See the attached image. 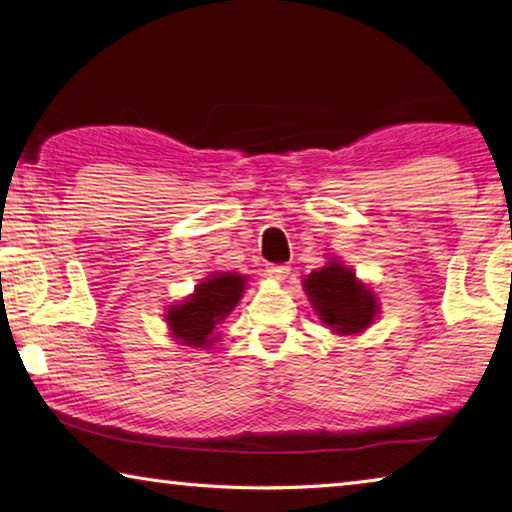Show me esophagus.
<instances>
[{
	"label": "esophagus",
	"mask_w": 512,
	"mask_h": 512,
	"mask_svg": "<svg viewBox=\"0 0 512 512\" xmlns=\"http://www.w3.org/2000/svg\"><path fill=\"white\" fill-rule=\"evenodd\" d=\"M288 274H290L288 265H270V267H267V276H270V279L276 281V283H283L285 279H288Z\"/></svg>",
	"instance_id": "esophagus-1"
}]
</instances>
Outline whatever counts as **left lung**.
I'll use <instances>...</instances> for the list:
<instances>
[{
    "instance_id": "1",
    "label": "left lung",
    "mask_w": 512,
    "mask_h": 512,
    "mask_svg": "<svg viewBox=\"0 0 512 512\" xmlns=\"http://www.w3.org/2000/svg\"><path fill=\"white\" fill-rule=\"evenodd\" d=\"M324 267L303 279V292L321 326L337 337H357L380 315V299L371 283L362 281L339 256H326Z\"/></svg>"
}]
</instances>
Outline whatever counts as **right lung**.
<instances>
[{
    "label": "right lung",
    "instance_id": "add662e5",
    "mask_svg": "<svg viewBox=\"0 0 512 512\" xmlns=\"http://www.w3.org/2000/svg\"><path fill=\"white\" fill-rule=\"evenodd\" d=\"M247 274L213 272L195 285L182 301L170 303L164 312L168 337L177 346L209 351L220 342V324L227 319L247 290Z\"/></svg>",
    "mask_w": 512,
    "mask_h": 512
}]
</instances>
